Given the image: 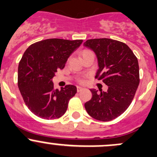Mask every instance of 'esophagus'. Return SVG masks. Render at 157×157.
Returning <instances> with one entry per match:
<instances>
[{
    "instance_id": "1",
    "label": "esophagus",
    "mask_w": 157,
    "mask_h": 157,
    "mask_svg": "<svg viewBox=\"0 0 157 157\" xmlns=\"http://www.w3.org/2000/svg\"><path fill=\"white\" fill-rule=\"evenodd\" d=\"M83 87H77V92H80V91H81L82 90H83Z\"/></svg>"
}]
</instances>
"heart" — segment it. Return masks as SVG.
<instances>
[{
    "label": "heart",
    "mask_w": 157,
    "mask_h": 157,
    "mask_svg": "<svg viewBox=\"0 0 157 157\" xmlns=\"http://www.w3.org/2000/svg\"><path fill=\"white\" fill-rule=\"evenodd\" d=\"M87 51H88V50H83V52H81V55L83 53V52H87ZM79 82H80V83H83V82H84V80H83V79H82V78H80V79H79Z\"/></svg>",
    "instance_id": "b5f03b06"
}]
</instances>
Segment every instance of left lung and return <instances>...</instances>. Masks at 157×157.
<instances>
[{
	"mask_svg": "<svg viewBox=\"0 0 157 157\" xmlns=\"http://www.w3.org/2000/svg\"><path fill=\"white\" fill-rule=\"evenodd\" d=\"M83 45L98 57L95 78L108 86L106 92L90 89L92 98L84 107L92 118L112 121L124 113L134 98L140 83L138 59L126 44L114 39H88Z\"/></svg>",
	"mask_w": 157,
	"mask_h": 157,
	"instance_id": "obj_1",
	"label": "left lung"
}]
</instances>
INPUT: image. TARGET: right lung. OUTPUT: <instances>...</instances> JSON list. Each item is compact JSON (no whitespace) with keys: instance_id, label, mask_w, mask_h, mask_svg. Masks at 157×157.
I'll list each match as a JSON object with an SVG mask.
<instances>
[{"instance_id":"obj_1","label":"right lung","mask_w":157,"mask_h":157,"mask_svg":"<svg viewBox=\"0 0 157 157\" xmlns=\"http://www.w3.org/2000/svg\"><path fill=\"white\" fill-rule=\"evenodd\" d=\"M82 42L45 39L32 44L23 54L17 70V86L26 106L38 117L56 119L67 112L77 87L67 85L55 90L52 79L57 70L64 68L68 57Z\"/></svg>"}]
</instances>
